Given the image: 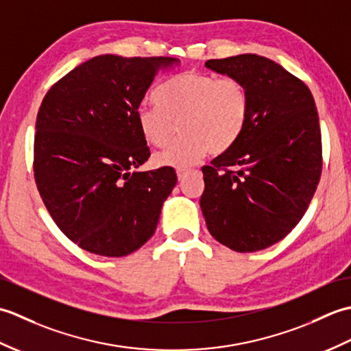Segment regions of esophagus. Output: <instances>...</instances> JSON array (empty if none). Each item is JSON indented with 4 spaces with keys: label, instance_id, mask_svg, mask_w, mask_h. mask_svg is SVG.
Returning a JSON list of instances; mask_svg holds the SVG:
<instances>
[{
    "label": "esophagus",
    "instance_id": "obj_1",
    "mask_svg": "<svg viewBox=\"0 0 351 351\" xmlns=\"http://www.w3.org/2000/svg\"><path fill=\"white\" fill-rule=\"evenodd\" d=\"M187 171H189V170H187V169H178V170H176V175H178V180H180V181H181V180H182V178H184V176H185V173H187Z\"/></svg>",
    "mask_w": 351,
    "mask_h": 351
}]
</instances>
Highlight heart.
<instances>
[{
    "label": "heart",
    "mask_w": 351,
    "mask_h": 351,
    "mask_svg": "<svg viewBox=\"0 0 351 351\" xmlns=\"http://www.w3.org/2000/svg\"><path fill=\"white\" fill-rule=\"evenodd\" d=\"M155 102L137 110V125L146 143L164 146L176 123L182 134L155 154L154 162L161 167H187L208 151L213 155L228 152L249 122V90L235 77L184 72L155 92Z\"/></svg>",
    "instance_id": "1"
}]
</instances>
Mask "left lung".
<instances>
[{
  "instance_id": "left-lung-1",
  "label": "left lung",
  "mask_w": 351,
  "mask_h": 351,
  "mask_svg": "<svg viewBox=\"0 0 351 351\" xmlns=\"http://www.w3.org/2000/svg\"><path fill=\"white\" fill-rule=\"evenodd\" d=\"M205 66L240 78L250 99L241 138L202 167L206 228L235 252L263 250L297 226L319 182L323 151L314 96L302 80L256 54Z\"/></svg>"
}]
</instances>
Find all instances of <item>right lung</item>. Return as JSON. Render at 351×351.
Returning a JSON list of instances; mask_svg holds the SVG:
<instances>
[{
	"label": "right lung",
	"mask_w": 351,
	"mask_h": 351,
	"mask_svg": "<svg viewBox=\"0 0 351 351\" xmlns=\"http://www.w3.org/2000/svg\"><path fill=\"white\" fill-rule=\"evenodd\" d=\"M171 57L98 56L45 95L36 119L34 181L58 229L95 255L121 258L155 232L173 167L136 171L151 152L137 110Z\"/></svg>",
	"instance_id": "obj_1"
}]
</instances>
